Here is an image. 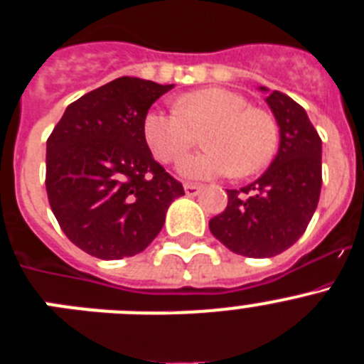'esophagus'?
Masks as SVG:
<instances>
[{
  "label": "esophagus",
  "mask_w": 364,
  "mask_h": 364,
  "mask_svg": "<svg viewBox=\"0 0 364 364\" xmlns=\"http://www.w3.org/2000/svg\"><path fill=\"white\" fill-rule=\"evenodd\" d=\"M184 189H186V195H188V197H197L198 193L202 191L200 186H197V184H184Z\"/></svg>",
  "instance_id": "esophagus-1"
}]
</instances>
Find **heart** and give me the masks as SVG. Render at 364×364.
<instances>
[{
  "label": "heart",
  "instance_id": "obj_1",
  "mask_svg": "<svg viewBox=\"0 0 364 364\" xmlns=\"http://www.w3.org/2000/svg\"><path fill=\"white\" fill-rule=\"evenodd\" d=\"M205 133L208 149L180 166L182 175L195 180L250 176L264 169L279 146V125L272 112L247 105L239 92L205 87L186 92L175 111L151 109L142 120V134L154 159L178 164Z\"/></svg>",
  "mask_w": 364,
  "mask_h": 364
}]
</instances>
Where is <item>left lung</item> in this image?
Listing matches in <instances>:
<instances>
[{
    "instance_id": "left-lung-1",
    "label": "left lung",
    "mask_w": 364,
    "mask_h": 364,
    "mask_svg": "<svg viewBox=\"0 0 364 364\" xmlns=\"http://www.w3.org/2000/svg\"><path fill=\"white\" fill-rule=\"evenodd\" d=\"M266 102L281 127L277 156L253 184L228 189L226 210L210 220L215 239L253 259L279 255L301 239L323 186V146L306 111L279 91Z\"/></svg>"
}]
</instances>
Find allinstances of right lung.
Masks as SVG:
<instances>
[{"mask_svg": "<svg viewBox=\"0 0 364 364\" xmlns=\"http://www.w3.org/2000/svg\"><path fill=\"white\" fill-rule=\"evenodd\" d=\"M173 85L112 80L69 105L47 138L45 188L67 239L104 260L144 252L166 220L178 180L142 134L151 105Z\"/></svg>", "mask_w": 364, "mask_h": 364, "instance_id": "obj_1", "label": "right lung"}]
</instances>
